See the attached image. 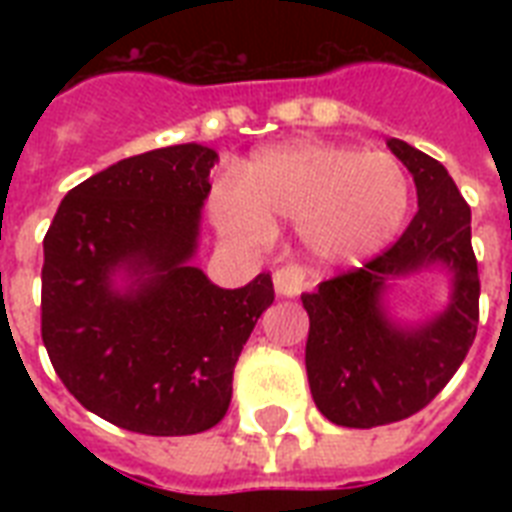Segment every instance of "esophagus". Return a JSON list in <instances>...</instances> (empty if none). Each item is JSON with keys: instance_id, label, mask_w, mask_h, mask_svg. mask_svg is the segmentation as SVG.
<instances>
[{"instance_id": "esophagus-1", "label": "esophagus", "mask_w": 512, "mask_h": 512, "mask_svg": "<svg viewBox=\"0 0 512 512\" xmlns=\"http://www.w3.org/2000/svg\"><path fill=\"white\" fill-rule=\"evenodd\" d=\"M273 287H276V295L297 297L305 287L303 268L300 265H281L279 271L273 273Z\"/></svg>"}]
</instances>
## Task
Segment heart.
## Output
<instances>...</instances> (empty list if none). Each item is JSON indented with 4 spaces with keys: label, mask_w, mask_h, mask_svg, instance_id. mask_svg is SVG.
<instances>
[{
    "label": "heart",
    "mask_w": 512,
    "mask_h": 512,
    "mask_svg": "<svg viewBox=\"0 0 512 512\" xmlns=\"http://www.w3.org/2000/svg\"><path fill=\"white\" fill-rule=\"evenodd\" d=\"M412 180L390 154H364L332 143H295L263 151L241 172L220 180L212 217L228 239L263 247L273 220L300 223L313 260L350 265L380 252L401 231Z\"/></svg>",
    "instance_id": "obj_1"
}]
</instances>
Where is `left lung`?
<instances>
[{
  "label": "left lung",
  "mask_w": 512,
  "mask_h": 512,
  "mask_svg": "<svg viewBox=\"0 0 512 512\" xmlns=\"http://www.w3.org/2000/svg\"><path fill=\"white\" fill-rule=\"evenodd\" d=\"M388 148L412 172L417 215L382 255L303 295L313 401L342 428H377L425 409L460 369L478 329L481 281L468 201L433 156L398 138ZM430 264L453 271L447 311L420 328L390 322L381 305L387 281Z\"/></svg>",
  "instance_id": "8db88e82"
}]
</instances>
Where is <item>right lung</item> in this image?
Wrapping results in <instances>:
<instances>
[{"label":"right lung","mask_w":512,"mask_h":512,"mask_svg":"<svg viewBox=\"0 0 512 512\" xmlns=\"http://www.w3.org/2000/svg\"><path fill=\"white\" fill-rule=\"evenodd\" d=\"M215 162L199 143L122 159L71 188L44 236L47 356L84 409L132 433L223 420L233 366L273 303L271 273L220 289L191 263Z\"/></svg>","instance_id":"right-lung-1"}]
</instances>
